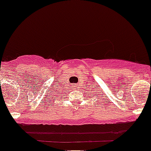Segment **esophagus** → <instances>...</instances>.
<instances>
[{
    "instance_id": "obj_1",
    "label": "esophagus",
    "mask_w": 151,
    "mask_h": 151,
    "mask_svg": "<svg viewBox=\"0 0 151 151\" xmlns=\"http://www.w3.org/2000/svg\"><path fill=\"white\" fill-rule=\"evenodd\" d=\"M71 87H73V90H76V89H77V87H78V84H72Z\"/></svg>"
}]
</instances>
